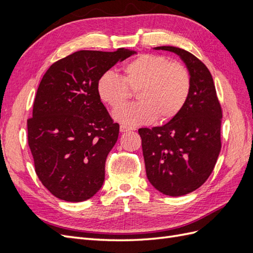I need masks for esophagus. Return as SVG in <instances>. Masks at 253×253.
Instances as JSON below:
<instances>
[{"mask_svg": "<svg viewBox=\"0 0 253 253\" xmlns=\"http://www.w3.org/2000/svg\"><path fill=\"white\" fill-rule=\"evenodd\" d=\"M133 127H129V126H120V132L121 133H126V132H128V131H133Z\"/></svg>", "mask_w": 253, "mask_h": 253, "instance_id": "esophagus-1", "label": "esophagus"}]
</instances>
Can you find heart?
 Here are the masks:
<instances>
[{"instance_id": "heart-1", "label": "heart", "mask_w": 253, "mask_h": 253, "mask_svg": "<svg viewBox=\"0 0 253 253\" xmlns=\"http://www.w3.org/2000/svg\"><path fill=\"white\" fill-rule=\"evenodd\" d=\"M137 91L139 103L126 106L114 113V118L124 125H149L156 120L169 121L185 106L191 90L187 68L166 57L144 53L124 67V77L105 73L97 82L99 98L113 110L119 109Z\"/></svg>"}]
</instances>
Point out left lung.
Instances as JSON below:
<instances>
[{"mask_svg": "<svg viewBox=\"0 0 253 253\" xmlns=\"http://www.w3.org/2000/svg\"><path fill=\"white\" fill-rule=\"evenodd\" d=\"M154 49L179 56L191 77L189 98L177 116L162 126L138 129L151 185L165 195L181 196L200 188L215 167L223 114L212 76L200 59L174 46Z\"/></svg>", "mask_w": 253, "mask_h": 253, "instance_id": "left-lung-1", "label": "left lung"}]
</instances>
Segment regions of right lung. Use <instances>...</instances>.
<instances>
[{
  "label": "right lung",
  "instance_id": "obj_1",
  "mask_svg": "<svg viewBox=\"0 0 253 253\" xmlns=\"http://www.w3.org/2000/svg\"><path fill=\"white\" fill-rule=\"evenodd\" d=\"M136 51L79 50L53 63L37 90L28 145L38 177L65 202L86 201L101 189L105 160L116 143L115 124L97 93V82Z\"/></svg>",
  "mask_w": 253,
  "mask_h": 253
}]
</instances>
